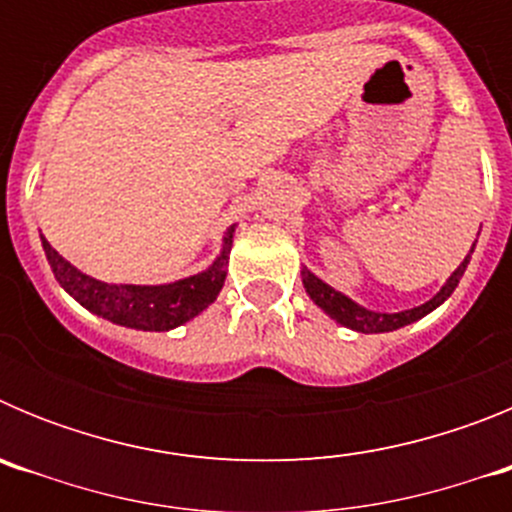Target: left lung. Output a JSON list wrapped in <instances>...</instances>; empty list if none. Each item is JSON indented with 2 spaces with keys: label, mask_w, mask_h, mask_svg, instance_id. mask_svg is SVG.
Wrapping results in <instances>:
<instances>
[{
  "label": "left lung",
  "mask_w": 512,
  "mask_h": 512,
  "mask_svg": "<svg viewBox=\"0 0 512 512\" xmlns=\"http://www.w3.org/2000/svg\"><path fill=\"white\" fill-rule=\"evenodd\" d=\"M474 243H472V251H474ZM472 251L464 256V261L456 266L454 274L446 279V284L438 289L431 300L423 302V305H418V307H410V310H402V312L369 310V307L359 305V302H354L351 297L343 295V292H338V289H333L330 284H325L320 277H315V274H312L307 266H302V284H305V292L310 295V300L315 302V305H318L320 310L328 315V318H333L336 323H341L343 328H351V330H356V333H390V330L405 328V325L425 318L428 312H433L436 307H441L443 302L449 300L451 292L459 287V279L464 277V271H467L469 259H472Z\"/></svg>",
  "instance_id": "left-lung-1"
}]
</instances>
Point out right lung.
<instances>
[{
    "instance_id": "add662e5",
    "label": "right lung",
    "mask_w": 512,
    "mask_h": 512,
    "mask_svg": "<svg viewBox=\"0 0 512 512\" xmlns=\"http://www.w3.org/2000/svg\"><path fill=\"white\" fill-rule=\"evenodd\" d=\"M233 233L235 225H230L223 235V248L207 269L169 284L99 282V279L89 277L63 259L61 253L45 241V235H40V241H43L45 259L51 264L56 282L81 307H87L89 312L115 325H122V328L166 333V330H174L197 318L202 310H207L217 300L225 284V274H228Z\"/></svg>"
}]
</instances>
